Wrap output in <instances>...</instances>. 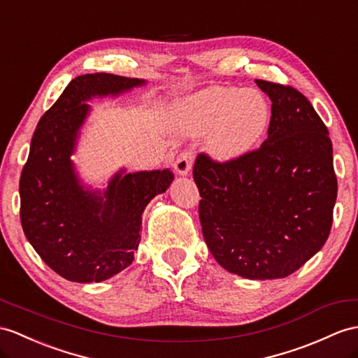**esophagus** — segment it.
I'll return each mask as SVG.
<instances>
[{"instance_id": "1", "label": "esophagus", "mask_w": 358, "mask_h": 358, "mask_svg": "<svg viewBox=\"0 0 358 358\" xmlns=\"http://www.w3.org/2000/svg\"><path fill=\"white\" fill-rule=\"evenodd\" d=\"M193 161H194V155L193 152H180L178 155L176 161H174V170H176L179 174H188V171L191 170V167H193Z\"/></svg>"}]
</instances>
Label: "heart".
Returning a JSON list of instances; mask_svg holds the SVG:
<instances>
[{"label": "heart", "instance_id": "1", "mask_svg": "<svg viewBox=\"0 0 358 358\" xmlns=\"http://www.w3.org/2000/svg\"><path fill=\"white\" fill-rule=\"evenodd\" d=\"M182 118L189 134L206 135L217 159L229 161L248 153L268 123V103L257 90L209 88L182 103Z\"/></svg>", "mask_w": 358, "mask_h": 358}]
</instances>
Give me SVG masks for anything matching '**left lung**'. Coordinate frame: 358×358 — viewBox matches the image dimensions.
<instances>
[{
	"mask_svg": "<svg viewBox=\"0 0 358 358\" xmlns=\"http://www.w3.org/2000/svg\"><path fill=\"white\" fill-rule=\"evenodd\" d=\"M272 100L267 139L235 159L199 153L203 238L223 268L276 280L317 254L333 224L337 178L328 129L290 85L255 80Z\"/></svg>",
	"mask_w": 358,
	"mask_h": 358,
	"instance_id": "obj_1",
	"label": "left lung"
}]
</instances>
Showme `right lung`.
Segmentation results:
<instances>
[{"label": "right lung", "mask_w": 358, "mask_h": 358, "mask_svg": "<svg viewBox=\"0 0 358 358\" xmlns=\"http://www.w3.org/2000/svg\"><path fill=\"white\" fill-rule=\"evenodd\" d=\"M144 80L106 73L73 78L34 130L20 179L25 237L68 281L100 282L132 264L147 203L173 180L170 170L117 173L103 194L85 189L69 156L88 115L85 101L117 95Z\"/></svg>", "instance_id": "right-lung-1"}]
</instances>
